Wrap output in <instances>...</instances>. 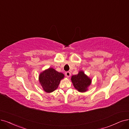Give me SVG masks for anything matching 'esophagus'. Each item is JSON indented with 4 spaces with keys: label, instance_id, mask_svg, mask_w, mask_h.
I'll use <instances>...</instances> for the list:
<instances>
[{
    "label": "esophagus",
    "instance_id": "esophagus-1",
    "mask_svg": "<svg viewBox=\"0 0 129 129\" xmlns=\"http://www.w3.org/2000/svg\"><path fill=\"white\" fill-rule=\"evenodd\" d=\"M65 75H66V77L69 78V77H70V75H71V73H70V72H65Z\"/></svg>",
    "mask_w": 129,
    "mask_h": 129
}]
</instances>
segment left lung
I'll return each mask as SVG.
<instances>
[{"mask_svg":"<svg viewBox=\"0 0 129 129\" xmlns=\"http://www.w3.org/2000/svg\"><path fill=\"white\" fill-rule=\"evenodd\" d=\"M71 80L74 88L79 92H85L91 84V80L84 74L83 71H80L77 75H73Z\"/></svg>","mask_w":129,"mask_h":129,"instance_id":"left-lung-1","label":"left lung"}]
</instances>
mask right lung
<instances>
[{
    "label": "right lung",
    "instance_id": "1",
    "mask_svg": "<svg viewBox=\"0 0 129 129\" xmlns=\"http://www.w3.org/2000/svg\"><path fill=\"white\" fill-rule=\"evenodd\" d=\"M64 78V75L57 72L52 68H49L42 72L39 75V82L47 92L54 91L58 87L60 80Z\"/></svg>",
    "mask_w": 129,
    "mask_h": 129
}]
</instances>
